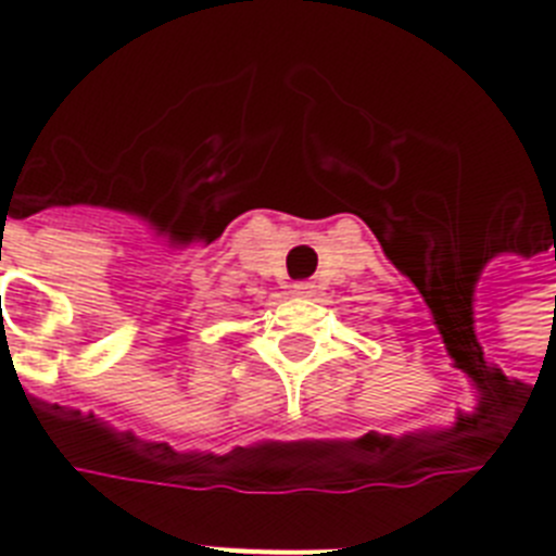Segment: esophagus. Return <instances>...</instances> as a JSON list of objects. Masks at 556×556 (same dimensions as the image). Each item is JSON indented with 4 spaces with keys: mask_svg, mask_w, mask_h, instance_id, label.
Instances as JSON below:
<instances>
[{
    "mask_svg": "<svg viewBox=\"0 0 556 556\" xmlns=\"http://www.w3.org/2000/svg\"><path fill=\"white\" fill-rule=\"evenodd\" d=\"M314 292H317V287H314L312 281L292 283V294H294V298H314Z\"/></svg>",
    "mask_w": 556,
    "mask_h": 556,
    "instance_id": "esophagus-1",
    "label": "esophagus"
}]
</instances>
